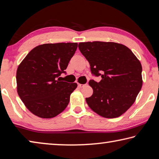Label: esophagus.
Here are the masks:
<instances>
[{"label":"esophagus","instance_id":"1","mask_svg":"<svg viewBox=\"0 0 159 159\" xmlns=\"http://www.w3.org/2000/svg\"><path fill=\"white\" fill-rule=\"evenodd\" d=\"M86 86V84H78V87H79L80 88H83L84 87Z\"/></svg>","mask_w":159,"mask_h":159}]
</instances>
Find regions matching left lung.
I'll return each mask as SVG.
<instances>
[{
    "label": "left lung",
    "mask_w": 159,
    "mask_h": 159,
    "mask_svg": "<svg viewBox=\"0 0 159 159\" xmlns=\"http://www.w3.org/2000/svg\"><path fill=\"white\" fill-rule=\"evenodd\" d=\"M78 47L89 63L91 73L102 78L99 82H89L93 90L86 98L89 107L105 118L123 115L143 86L140 61L126 46L112 42L80 43Z\"/></svg>",
    "instance_id": "left-lung-1"
}]
</instances>
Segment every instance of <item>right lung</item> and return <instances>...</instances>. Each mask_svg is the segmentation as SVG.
<instances>
[{"label": "right lung", "mask_w": 159, "mask_h": 159, "mask_svg": "<svg viewBox=\"0 0 159 159\" xmlns=\"http://www.w3.org/2000/svg\"><path fill=\"white\" fill-rule=\"evenodd\" d=\"M77 43H48L35 47L18 66L17 93L25 106L38 117L50 119L66 109L77 83L61 81Z\"/></svg>", "instance_id": "obj_1"}]
</instances>
